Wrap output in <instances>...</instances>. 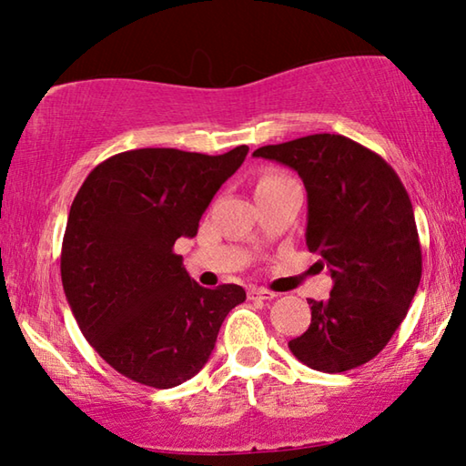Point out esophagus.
Returning <instances> with one entry per match:
<instances>
[{
	"label": "esophagus",
	"mask_w": 466,
	"mask_h": 466,
	"mask_svg": "<svg viewBox=\"0 0 466 466\" xmlns=\"http://www.w3.org/2000/svg\"><path fill=\"white\" fill-rule=\"evenodd\" d=\"M275 296V291H271V289H267V288H252V289H248V298L250 299H273Z\"/></svg>",
	"instance_id": "esophagus-1"
}]
</instances>
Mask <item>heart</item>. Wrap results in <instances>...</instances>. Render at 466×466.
<instances>
[{"label":"heart","instance_id":"obj_1","mask_svg":"<svg viewBox=\"0 0 466 466\" xmlns=\"http://www.w3.org/2000/svg\"><path fill=\"white\" fill-rule=\"evenodd\" d=\"M289 177L286 175H278V172H273V175H265L261 180H258V187H271V185H283V183H289ZM257 187V188H258Z\"/></svg>","mask_w":466,"mask_h":466}]
</instances>
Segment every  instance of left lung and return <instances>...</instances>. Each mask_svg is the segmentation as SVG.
Returning a JSON list of instances; mask_svg holds the SVG:
<instances>
[{"label": "left lung", "mask_w": 466, "mask_h": 466, "mask_svg": "<svg viewBox=\"0 0 466 466\" xmlns=\"http://www.w3.org/2000/svg\"><path fill=\"white\" fill-rule=\"evenodd\" d=\"M294 168L309 193L306 247L330 267L325 302L309 299L312 320L289 341L319 372H345L374 360L405 320L421 279L413 205L382 156L337 133H314L255 149Z\"/></svg>", "instance_id": "obj_1"}]
</instances>
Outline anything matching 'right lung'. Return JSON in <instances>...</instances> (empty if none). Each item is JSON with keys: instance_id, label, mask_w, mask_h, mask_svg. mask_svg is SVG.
Listing matches in <instances>:
<instances>
[{"instance_id": "right-lung-1", "label": "right lung", "mask_w": 466, "mask_h": 466, "mask_svg": "<svg viewBox=\"0 0 466 466\" xmlns=\"http://www.w3.org/2000/svg\"><path fill=\"white\" fill-rule=\"evenodd\" d=\"M247 154V146L219 156L129 149L100 162L77 191L63 234V289L94 351L129 380L172 389L193 378L228 312L247 299L236 283L201 288L175 252Z\"/></svg>"}]
</instances>
